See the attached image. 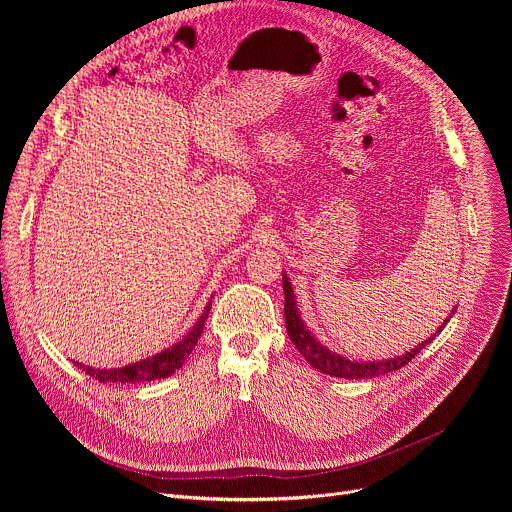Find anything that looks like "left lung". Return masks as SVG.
Returning a JSON list of instances; mask_svg holds the SVG:
<instances>
[{
  "instance_id": "8db88e82",
  "label": "left lung",
  "mask_w": 512,
  "mask_h": 512,
  "mask_svg": "<svg viewBox=\"0 0 512 512\" xmlns=\"http://www.w3.org/2000/svg\"><path fill=\"white\" fill-rule=\"evenodd\" d=\"M283 291H285V306H283V312H285V328H287V334L291 338V342H294L300 350V354L312 364L314 369H318L320 373H326V375H332V377H340V379H373V377H379V375H385V373H391V371H399L401 367H405V364L415 358L423 346H427L437 332H442L444 326H440V330H437L433 336H429L425 342H421L419 346H415L413 350L405 352L403 356H395V358H389V360H360V362H354V360H348L336 352H330L326 346H322L310 332L308 328L304 326L302 318H300V312H298V306H296V296H294V289H291L287 277L283 275ZM452 318V316H450Z\"/></svg>"
}]
</instances>
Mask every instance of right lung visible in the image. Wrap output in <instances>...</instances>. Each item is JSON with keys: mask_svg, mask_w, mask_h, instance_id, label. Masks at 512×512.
Listing matches in <instances>:
<instances>
[{"mask_svg": "<svg viewBox=\"0 0 512 512\" xmlns=\"http://www.w3.org/2000/svg\"><path fill=\"white\" fill-rule=\"evenodd\" d=\"M208 312H210V304L206 306L204 314L200 316V320L192 326V330L178 342L174 344L172 348L152 356V358H145L141 362H135V364H127V367H121V369H111V371H105V369H93V367H85V364H79V367L91 375L93 379H97L99 383H145V381H154V379H164V377H170L172 373H176L184 360L190 356L192 348L196 346L200 334H202V326L208 318Z\"/></svg>", "mask_w": 512, "mask_h": 512, "instance_id": "obj_1", "label": "right lung"}]
</instances>
